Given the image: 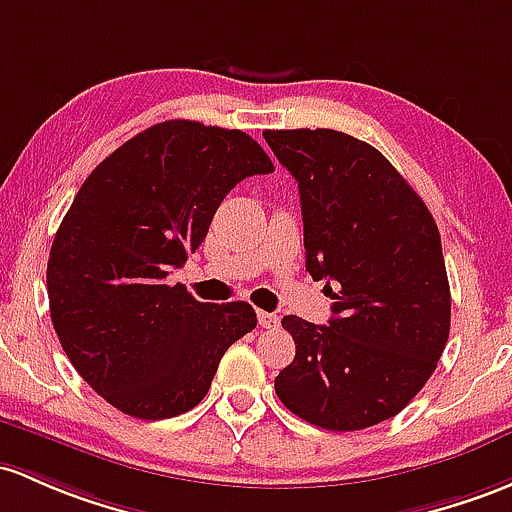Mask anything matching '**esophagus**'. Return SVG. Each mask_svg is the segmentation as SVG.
<instances>
[{
  "instance_id": "1",
  "label": "esophagus",
  "mask_w": 512,
  "mask_h": 512,
  "mask_svg": "<svg viewBox=\"0 0 512 512\" xmlns=\"http://www.w3.org/2000/svg\"><path fill=\"white\" fill-rule=\"evenodd\" d=\"M258 324H261L263 329H278L280 324V317L273 315V312H258Z\"/></svg>"
}]
</instances>
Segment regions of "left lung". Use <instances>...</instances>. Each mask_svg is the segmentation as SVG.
Here are the masks:
<instances>
[{
  "label": "left lung",
  "instance_id": "left-lung-1",
  "mask_svg": "<svg viewBox=\"0 0 512 512\" xmlns=\"http://www.w3.org/2000/svg\"><path fill=\"white\" fill-rule=\"evenodd\" d=\"M300 188L305 266L334 284L332 320L283 317L295 359L280 403L310 425L354 432L398 415L437 368L452 295L422 197L381 151L334 129L263 131Z\"/></svg>",
  "mask_w": 512,
  "mask_h": 512
}]
</instances>
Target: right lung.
Returning a JSON list of instances; mask_svg holds the SVG:
<instances>
[{"instance_id": "right-lung-1", "label": "right lung", "mask_w": 512, "mask_h": 512, "mask_svg": "<svg viewBox=\"0 0 512 512\" xmlns=\"http://www.w3.org/2000/svg\"><path fill=\"white\" fill-rule=\"evenodd\" d=\"M273 173L249 134L188 119L148 126L87 175L48 258L56 334L75 371L139 420L195 408L224 351L256 327L249 302L210 305L173 268L205 241L227 192Z\"/></svg>"}]
</instances>
